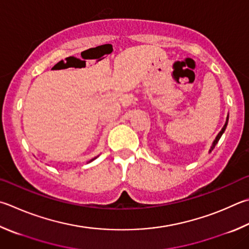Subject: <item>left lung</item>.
<instances>
[{
    "mask_svg": "<svg viewBox=\"0 0 249 249\" xmlns=\"http://www.w3.org/2000/svg\"><path fill=\"white\" fill-rule=\"evenodd\" d=\"M227 124L228 123H225V125L223 126V128L222 129H221V132L218 134V136H216V138H215V140H214V142H213V143H212V147H211V150H213V148L215 147V144H216V142H219V139H220V137L221 136H222V134L224 133V130H225V128H227ZM210 150V151H211Z\"/></svg>",
    "mask_w": 249,
    "mask_h": 249,
    "instance_id": "8db88e82",
    "label": "left lung"
}]
</instances>
